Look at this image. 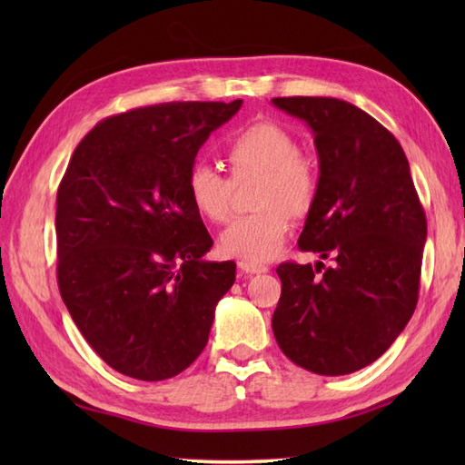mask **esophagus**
<instances>
[{"label":"esophagus","instance_id":"obj_1","mask_svg":"<svg viewBox=\"0 0 465 465\" xmlns=\"http://www.w3.org/2000/svg\"><path fill=\"white\" fill-rule=\"evenodd\" d=\"M238 270L240 275H252V273H265L270 268L262 263H253V262H238Z\"/></svg>","mask_w":465,"mask_h":465}]
</instances>
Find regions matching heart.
I'll return each instance as SVG.
<instances>
[{
	"instance_id": "heart-1",
	"label": "heart",
	"mask_w": 465,
	"mask_h": 465,
	"mask_svg": "<svg viewBox=\"0 0 465 465\" xmlns=\"http://www.w3.org/2000/svg\"><path fill=\"white\" fill-rule=\"evenodd\" d=\"M233 177L260 173L253 203L258 210L233 217L220 233V248L232 258L263 262L282 248L290 232V213L308 212L318 177L310 160L298 153L283 127L260 122L243 127L225 145ZM187 197L193 210L213 223L230 213L232 183L213 165L195 162L187 173Z\"/></svg>"
}]
</instances>
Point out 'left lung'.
Masks as SVG:
<instances>
[{
  "mask_svg": "<svg viewBox=\"0 0 465 465\" xmlns=\"http://www.w3.org/2000/svg\"><path fill=\"white\" fill-rule=\"evenodd\" d=\"M313 134L320 177L298 245L333 260L282 263L275 341L300 368L345 375L396 341L418 303L428 223L408 157L385 127L335 97H273Z\"/></svg>",
  "mask_w": 465,
  "mask_h": 465,
  "instance_id": "left-lung-1",
  "label": "left lung"
}]
</instances>
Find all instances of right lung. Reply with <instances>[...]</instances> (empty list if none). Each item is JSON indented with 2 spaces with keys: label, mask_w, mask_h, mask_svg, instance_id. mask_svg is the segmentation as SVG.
<instances>
[{
  "label": "right lung",
  "mask_w": 465,
  "mask_h": 465,
  "mask_svg": "<svg viewBox=\"0 0 465 465\" xmlns=\"http://www.w3.org/2000/svg\"><path fill=\"white\" fill-rule=\"evenodd\" d=\"M242 100L177 102L107 117L69 160L57 190V283L100 358L143 381L173 378L205 348L235 282L187 197V173Z\"/></svg>",
  "instance_id": "add662e5"
}]
</instances>
